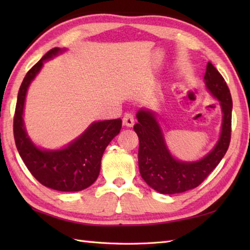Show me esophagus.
<instances>
[{"mask_svg":"<svg viewBox=\"0 0 250 250\" xmlns=\"http://www.w3.org/2000/svg\"><path fill=\"white\" fill-rule=\"evenodd\" d=\"M122 122H124V125L126 126H132L134 125V116L133 114L131 113H125L124 118H122Z\"/></svg>","mask_w":250,"mask_h":250,"instance_id":"esophagus-1","label":"esophagus"}]
</instances>
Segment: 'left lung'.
<instances>
[{"label":"left lung","mask_w":250,"mask_h":250,"mask_svg":"<svg viewBox=\"0 0 250 250\" xmlns=\"http://www.w3.org/2000/svg\"><path fill=\"white\" fill-rule=\"evenodd\" d=\"M209 92L218 99L224 113L221 134L213 150L195 162L178 161L169 153L155 113L140 109L134 131L140 140L139 167L143 179L163 194L182 193L198 187L218 166L229 148L231 140L232 98L227 83L210 62L204 75Z\"/></svg>","instance_id":"8db88e82"}]
</instances>
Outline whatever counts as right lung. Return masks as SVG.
<instances>
[{
  "mask_svg": "<svg viewBox=\"0 0 250 250\" xmlns=\"http://www.w3.org/2000/svg\"><path fill=\"white\" fill-rule=\"evenodd\" d=\"M63 51L52 48L31 67L21 83L14 116L16 147L30 173L45 187L58 191H81L97 180L105 148L121 130L120 118L93 122L83 133L60 150L36 147L25 132L23 107L31 82L41 71L44 62Z\"/></svg>",
  "mask_w": 250,
  "mask_h": 250,
  "instance_id": "obj_1",
  "label": "right lung"
}]
</instances>
